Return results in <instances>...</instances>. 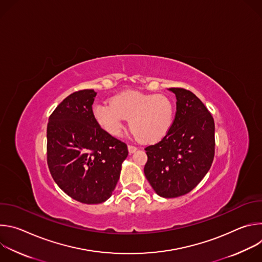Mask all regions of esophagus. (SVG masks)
Masks as SVG:
<instances>
[{
  "mask_svg": "<svg viewBox=\"0 0 262 262\" xmlns=\"http://www.w3.org/2000/svg\"><path fill=\"white\" fill-rule=\"evenodd\" d=\"M127 149H128V152H129V154H134L135 151H137V149H138V148H137L136 146L128 145V146H127Z\"/></svg>",
  "mask_w": 262,
  "mask_h": 262,
  "instance_id": "obj_1",
  "label": "esophagus"
}]
</instances>
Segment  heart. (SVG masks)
<instances>
[{
  "label": "heart",
  "mask_w": 262,
  "mask_h": 262,
  "mask_svg": "<svg viewBox=\"0 0 262 262\" xmlns=\"http://www.w3.org/2000/svg\"><path fill=\"white\" fill-rule=\"evenodd\" d=\"M92 113L98 125L111 136L117 137L129 119L133 134L146 144L162 140L170 130L174 105L165 95H150L137 91H123L111 103H95Z\"/></svg>",
  "instance_id": "b5f03b06"
}]
</instances>
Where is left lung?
I'll use <instances>...</instances> for the list:
<instances>
[{"instance_id": "left-lung-1", "label": "left lung", "mask_w": 262, "mask_h": 262, "mask_svg": "<svg viewBox=\"0 0 262 262\" xmlns=\"http://www.w3.org/2000/svg\"><path fill=\"white\" fill-rule=\"evenodd\" d=\"M176 96V115L168 134L145 148L144 173L155 192L176 198L191 192L206 175L214 157V121L191 91L169 88Z\"/></svg>"}]
</instances>
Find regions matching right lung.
<instances>
[{"label":"right lung","mask_w":262,"mask_h":262,"mask_svg":"<svg viewBox=\"0 0 262 262\" xmlns=\"http://www.w3.org/2000/svg\"><path fill=\"white\" fill-rule=\"evenodd\" d=\"M96 92L81 90L67 96L49 119L48 165L59 188L85 204L106 201L116 188L127 158L125 143L95 121Z\"/></svg>","instance_id":"obj_1"}]
</instances>
